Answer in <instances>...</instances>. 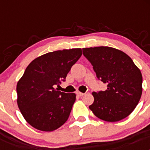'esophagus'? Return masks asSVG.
<instances>
[{
    "label": "esophagus",
    "instance_id": "esophagus-1",
    "mask_svg": "<svg viewBox=\"0 0 150 150\" xmlns=\"http://www.w3.org/2000/svg\"><path fill=\"white\" fill-rule=\"evenodd\" d=\"M76 95H78V96H80V97H82V96H83V95H85L84 93H83V92H80V91H77L76 92Z\"/></svg>",
    "mask_w": 150,
    "mask_h": 150
}]
</instances>
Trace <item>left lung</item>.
I'll list each match as a JSON object with an SVG mask.
<instances>
[{
  "instance_id": "8db88e82",
  "label": "left lung",
  "mask_w": 150,
  "mask_h": 150,
  "mask_svg": "<svg viewBox=\"0 0 150 150\" xmlns=\"http://www.w3.org/2000/svg\"><path fill=\"white\" fill-rule=\"evenodd\" d=\"M83 53L93 66L98 79L107 85L105 91L92 92L89 109L98 118L118 122L129 116L142 95V74L122 51L109 46L83 48Z\"/></svg>"
}]
</instances>
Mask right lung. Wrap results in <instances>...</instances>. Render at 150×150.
<instances>
[{"label":"right lung","instance_id":"obj_1","mask_svg":"<svg viewBox=\"0 0 150 150\" xmlns=\"http://www.w3.org/2000/svg\"><path fill=\"white\" fill-rule=\"evenodd\" d=\"M82 55L81 49L54 51L30 62L17 83V104L25 120L36 129L52 132L65 123L74 93L58 91L56 86Z\"/></svg>","mask_w":150,"mask_h":150}]
</instances>
